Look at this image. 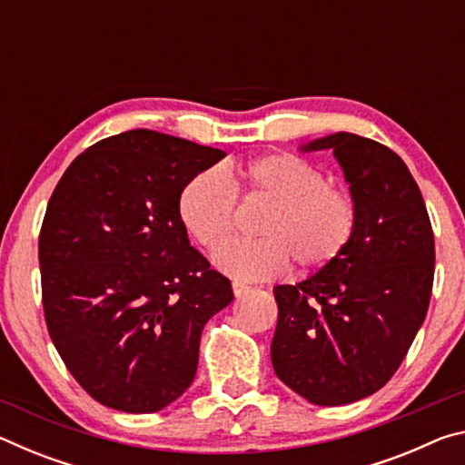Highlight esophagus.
Segmentation results:
<instances>
[{
	"label": "esophagus",
	"instance_id": "obj_1",
	"mask_svg": "<svg viewBox=\"0 0 465 465\" xmlns=\"http://www.w3.org/2000/svg\"><path fill=\"white\" fill-rule=\"evenodd\" d=\"M232 289H233V295H235V297L246 295L248 291H250V287L246 285V282H240V281H233V282H232Z\"/></svg>",
	"mask_w": 465,
	"mask_h": 465
}]
</instances>
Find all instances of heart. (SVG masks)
<instances>
[{
  "instance_id": "obj_1",
  "label": "heart",
  "mask_w": 465,
  "mask_h": 465,
  "mask_svg": "<svg viewBox=\"0 0 465 465\" xmlns=\"http://www.w3.org/2000/svg\"><path fill=\"white\" fill-rule=\"evenodd\" d=\"M230 178L246 194L264 196L272 209L258 225L261 240L230 242L235 191L222 170L194 174L178 194L184 230L207 250L222 272L242 281L271 279L289 269L320 271L334 262L355 230V203L342 188L326 184L322 170L305 157L274 152L235 163Z\"/></svg>"
}]
</instances>
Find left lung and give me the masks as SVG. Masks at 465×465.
I'll return each mask as SVG.
<instances>
[{
  "label": "left lung",
  "mask_w": 465,
  "mask_h": 465,
  "mask_svg": "<svg viewBox=\"0 0 465 465\" xmlns=\"http://www.w3.org/2000/svg\"><path fill=\"white\" fill-rule=\"evenodd\" d=\"M299 149L332 152L355 203V230L334 262L274 287L271 359L308 402L342 406L383 388L404 361L429 310L435 238L420 188L390 147L338 131Z\"/></svg>",
  "instance_id": "8db88e82"
}]
</instances>
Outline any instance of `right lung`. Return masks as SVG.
<instances>
[{"label":"right lung","mask_w":465,"mask_h":465,"mask_svg":"<svg viewBox=\"0 0 465 465\" xmlns=\"http://www.w3.org/2000/svg\"><path fill=\"white\" fill-rule=\"evenodd\" d=\"M223 157L133 129L85 149L53 191L38 238L45 320L100 404L147 414L191 388L203 328L233 291L188 242L178 194Z\"/></svg>","instance_id":"1"}]
</instances>
